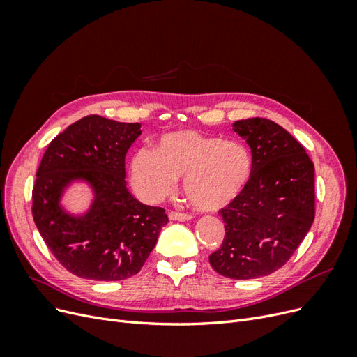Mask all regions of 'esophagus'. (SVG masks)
<instances>
[{"label": "esophagus", "mask_w": 357, "mask_h": 357, "mask_svg": "<svg viewBox=\"0 0 357 357\" xmlns=\"http://www.w3.org/2000/svg\"><path fill=\"white\" fill-rule=\"evenodd\" d=\"M168 218H169L171 220H180V222H183V220H189V219H192V215H190L189 213L169 211V213H168Z\"/></svg>", "instance_id": "esophagus-1"}]
</instances>
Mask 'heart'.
Returning a JSON list of instances; mask_svg holds the SVG:
<instances>
[{"label": "heart", "mask_w": 357, "mask_h": 357, "mask_svg": "<svg viewBox=\"0 0 357 357\" xmlns=\"http://www.w3.org/2000/svg\"><path fill=\"white\" fill-rule=\"evenodd\" d=\"M252 168V155L243 143L185 129L165 134L153 152L138 150L131 178L139 197L158 202L183 177V190L197 208L218 210L240 195Z\"/></svg>", "instance_id": "b5f03b06"}]
</instances>
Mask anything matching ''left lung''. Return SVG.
I'll return each mask as SVG.
<instances>
[{
	"mask_svg": "<svg viewBox=\"0 0 357 357\" xmlns=\"http://www.w3.org/2000/svg\"><path fill=\"white\" fill-rule=\"evenodd\" d=\"M252 149V176L219 210L222 245L208 257L215 273L235 280L273 274L287 264L316 215L314 164L284 128L264 117L234 123Z\"/></svg>",
	"mask_w": 357,
	"mask_h": 357,
	"instance_id": "1",
	"label": "left lung"
}]
</instances>
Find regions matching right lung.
<instances>
[{"label":"right lung","instance_id":"add662e5","mask_svg":"<svg viewBox=\"0 0 357 357\" xmlns=\"http://www.w3.org/2000/svg\"><path fill=\"white\" fill-rule=\"evenodd\" d=\"M139 126L86 116L53 138L43 155L32 218L52 255L74 275L98 282L135 275L168 223L165 208L144 205L126 189L125 156ZM73 178H86L96 189L93 208L77 220L57 204Z\"/></svg>","mask_w":357,"mask_h":357}]
</instances>
